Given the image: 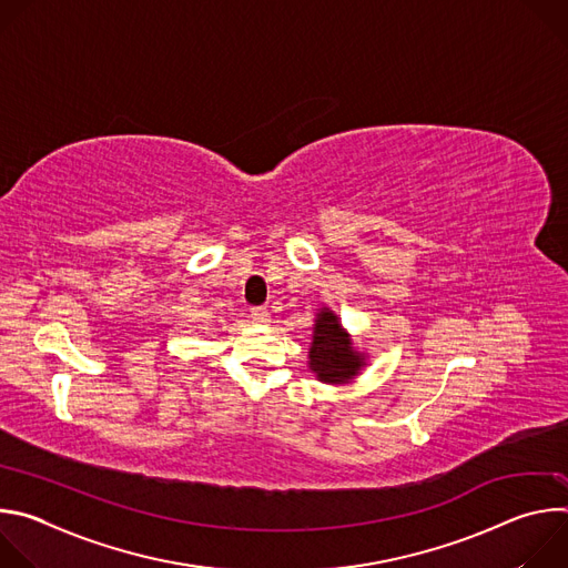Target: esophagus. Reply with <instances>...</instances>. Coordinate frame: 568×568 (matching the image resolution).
Returning <instances> with one entry per match:
<instances>
[{"instance_id": "1", "label": "esophagus", "mask_w": 568, "mask_h": 568, "mask_svg": "<svg viewBox=\"0 0 568 568\" xmlns=\"http://www.w3.org/2000/svg\"><path fill=\"white\" fill-rule=\"evenodd\" d=\"M252 318H254L256 323H267V321H270V312H267V307H263V305L252 307Z\"/></svg>"}]
</instances>
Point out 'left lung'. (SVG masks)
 Returning a JSON list of instances; mask_svg holds the SVG:
<instances>
[{"label": "left lung", "mask_w": 568, "mask_h": 568, "mask_svg": "<svg viewBox=\"0 0 568 568\" xmlns=\"http://www.w3.org/2000/svg\"><path fill=\"white\" fill-rule=\"evenodd\" d=\"M310 371L318 382L346 384L366 364V355L357 353L351 335L342 328L339 316L331 307H321L314 318L310 346Z\"/></svg>", "instance_id": "8db88e82"}]
</instances>
